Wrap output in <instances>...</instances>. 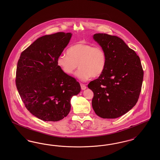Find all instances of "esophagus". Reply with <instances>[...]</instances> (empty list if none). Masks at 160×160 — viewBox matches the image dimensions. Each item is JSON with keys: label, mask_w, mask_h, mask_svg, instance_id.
<instances>
[{"label": "esophagus", "mask_w": 160, "mask_h": 160, "mask_svg": "<svg viewBox=\"0 0 160 160\" xmlns=\"http://www.w3.org/2000/svg\"><path fill=\"white\" fill-rule=\"evenodd\" d=\"M80 86H81V88H82V90H85V89L87 88L86 86V85L84 84L81 83Z\"/></svg>", "instance_id": "esophagus-1"}]
</instances>
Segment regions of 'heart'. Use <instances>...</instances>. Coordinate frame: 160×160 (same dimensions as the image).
<instances>
[{"label": "heart", "instance_id": "1", "mask_svg": "<svg viewBox=\"0 0 160 160\" xmlns=\"http://www.w3.org/2000/svg\"><path fill=\"white\" fill-rule=\"evenodd\" d=\"M67 54L58 58V66L68 76L72 75L78 66L76 76L81 81L100 76L106 68V54L101 47L78 42L68 48Z\"/></svg>", "mask_w": 160, "mask_h": 160}]
</instances>
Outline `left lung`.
<instances>
[{
	"label": "left lung",
	"mask_w": 160,
	"mask_h": 160,
	"mask_svg": "<svg viewBox=\"0 0 160 160\" xmlns=\"http://www.w3.org/2000/svg\"><path fill=\"white\" fill-rule=\"evenodd\" d=\"M93 38L106 54L107 63L103 73L88 86L94 95L92 106L102 118H117L129 111L139 98L143 78L140 59L116 36L96 33Z\"/></svg>",
	"instance_id": "1"
}]
</instances>
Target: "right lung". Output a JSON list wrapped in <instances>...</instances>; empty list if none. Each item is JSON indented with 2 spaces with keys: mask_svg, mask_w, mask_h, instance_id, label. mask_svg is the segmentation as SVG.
I'll use <instances>...</instances> for the list:
<instances>
[{
  "mask_svg": "<svg viewBox=\"0 0 160 160\" xmlns=\"http://www.w3.org/2000/svg\"><path fill=\"white\" fill-rule=\"evenodd\" d=\"M72 34L58 32L38 38L21 54L15 83L25 107L44 121L63 119L71 110V99L81 91L76 80L65 74L56 61Z\"/></svg>",
  "mask_w": 160,
  "mask_h": 160,
  "instance_id": "right-lung-1",
  "label": "right lung"
}]
</instances>
